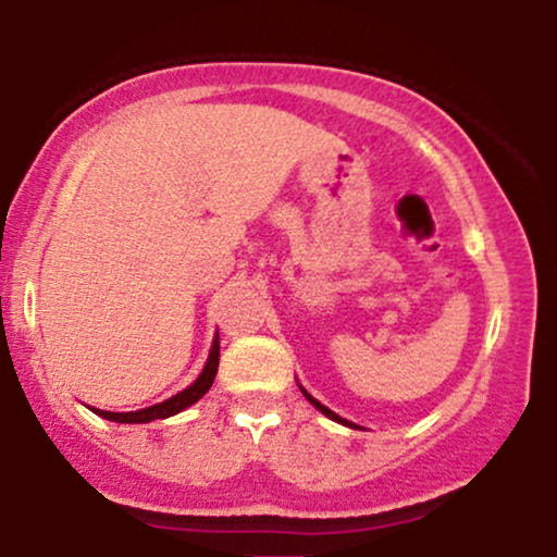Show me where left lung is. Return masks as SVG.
Wrapping results in <instances>:
<instances>
[{"label": "left lung", "mask_w": 557, "mask_h": 557, "mask_svg": "<svg viewBox=\"0 0 557 557\" xmlns=\"http://www.w3.org/2000/svg\"><path fill=\"white\" fill-rule=\"evenodd\" d=\"M300 393H304V395H306V400H309V403H311V406H314V408H319V411H322V413H324V417H327V419H332V421H341V424H345V426H354V424H350V421H348V419H341V417H337V413H335V411H330V408H327V406H322V403H319L317 398H311V395H309V393H306V389H304V387H300Z\"/></svg>", "instance_id": "8db88e82"}]
</instances>
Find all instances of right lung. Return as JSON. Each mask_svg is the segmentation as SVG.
<instances>
[{
    "label": "right lung",
    "instance_id": "obj_1",
    "mask_svg": "<svg viewBox=\"0 0 557 557\" xmlns=\"http://www.w3.org/2000/svg\"><path fill=\"white\" fill-rule=\"evenodd\" d=\"M216 367H220V335L214 337L212 350H209V359H207V367H203V372L198 374V380L194 382V385L185 387L183 393L172 395V398H168L164 403H157V406L140 408V411L114 413V411H99V408H91V411L99 413L101 419L117 421V424H146V421L175 417V413H181L183 408L194 406L198 398H203V395H207V389L212 387V382H214V376H216Z\"/></svg>",
    "mask_w": 557,
    "mask_h": 557
}]
</instances>
